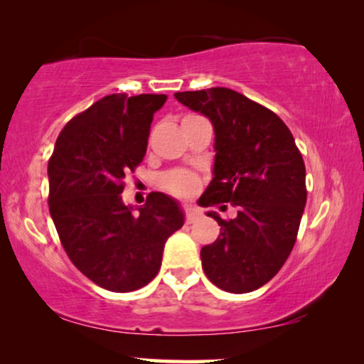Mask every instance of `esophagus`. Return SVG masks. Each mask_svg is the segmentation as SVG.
Listing matches in <instances>:
<instances>
[{
	"label": "esophagus",
	"mask_w": 364,
	"mask_h": 364,
	"mask_svg": "<svg viewBox=\"0 0 364 364\" xmlns=\"http://www.w3.org/2000/svg\"><path fill=\"white\" fill-rule=\"evenodd\" d=\"M202 215V212H200V208H197V207H187L186 208V222L187 223H192V222H196L198 217Z\"/></svg>",
	"instance_id": "obj_1"
}]
</instances>
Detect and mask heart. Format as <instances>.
Instances as JSON below:
<instances>
[{
    "instance_id": "heart-1",
    "label": "heart",
    "mask_w": 364,
    "mask_h": 364,
    "mask_svg": "<svg viewBox=\"0 0 364 364\" xmlns=\"http://www.w3.org/2000/svg\"><path fill=\"white\" fill-rule=\"evenodd\" d=\"M188 117L193 116H187L186 119ZM186 119H183V121H186ZM161 186L164 187V191H167L173 197L188 198L196 196L198 192V188H200V181H198V177L193 176L192 172L173 171L166 173V176H162Z\"/></svg>"
}]
</instances>
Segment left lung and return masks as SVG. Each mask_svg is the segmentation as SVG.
I'll list each match as a JSON object with an SVG mask.
<instances>
[{"label": "left lung", "instance_id": "1", "mask_svg": "<svg viewBox=\"0 0 364 364\" xmlns=\"http://www.w3.org/2000/svg\"><path fill=\"white\" fill-rule=\"evenodd\" d=\"M173 96L215 129L213 178L198 202L237 207V217L227 220L208 212L220 235L200 250L203 272L225 291L257 290L280 272L296 242L306 203L300 149L275 112L232 89Z\"/></svg>", "mask_w": 364, "mask_h": 364}]
</instances>
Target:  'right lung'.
<instances>
[{
    "mask_svg": "<svg viewBox=\"0 0 364 364\" xmlns=\"http://www.w3.org/2000/svg\"><path fill=\"white\" fill-rule=\"evenodd\" d=\"M164 94H109L69 121L48 162L49 212L69 260L109 291L146 287L161 270L167 238L183 225L181 208L151 192L132 215L124 178L147 151Z\"/></svg>",
    "mask_w": 364,
    "mask_h": 364,
    "instance_id": "1",
    "label": "right lung"
}]
</instances>
